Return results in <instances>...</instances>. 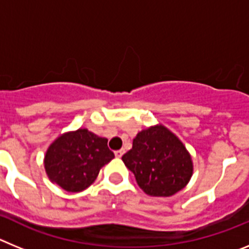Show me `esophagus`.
Returning <instances> with one entry per match:
<instances>
[{
    "mask_svg": "<svg viewBox=\"0 0 249 249\" xmlns=\"http://www.w3.org/2000/svg\"><path fill=\"white\" fill-rule=\"evenodd\" d=\"M123 153H124V151H123V149H118V151H114V156H116L117 158L122 157Z\"/></svg>",
    "mask_w": 249,
    "mask_h": 249,
    "instance_id": "esophagus-1",
    "label": "esophagus"
}]
</instances>
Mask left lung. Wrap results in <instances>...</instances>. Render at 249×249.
Instances as JSON below:
<instances>
[{
	"mask_svg": "<svg viewBox=\"0 0 249 249\" xmlns=\"http://www.w3.org/2000/svg\"><path fill=\"white\" fill-rule=\"evenodd\" d=\"M122 160L133 172L138 186L155 197L175 195L192 177L190 153L172 132L160 124L140 132Z\"/></svg>",
	"mask_w": 249,
	"mask_h": 249,
	"instance_id": "1",
	"label": "left lung"
}]
</instances>
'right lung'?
<instances>
[{"label":"right lung","mask_w":249,"mask_h":249,"mask_svg":"<svg viewBox=\"0 0 249 249\" xmlns=\"http://www.w3.org/2000/svg\"><path fill=\"white\" fill-rule=\"evenodd\" d=\"M114 153L107 138L87 129H77L57 138L45 157V168L52 182L67 192H80L96 179L101 167L108 163Z\"/></svg>","instance_id":"1"}]
</instances>
